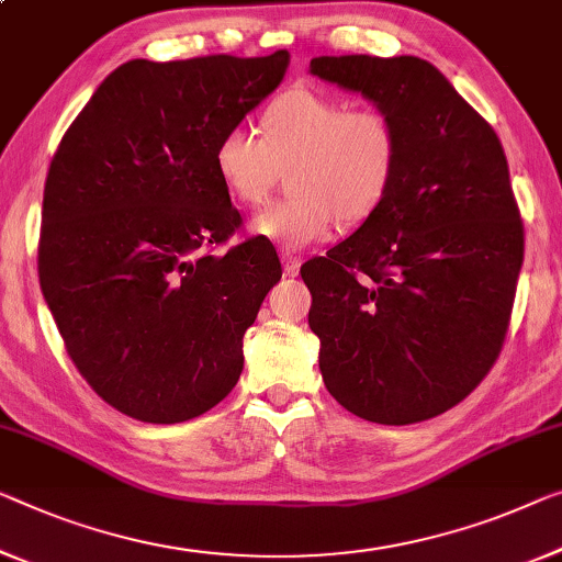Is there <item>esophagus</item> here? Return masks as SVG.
Masks as SVG:
<instances>
[{
  "instance_id": "34e87169",
  "label": "esophagus",
  "mask_w": 562,
  "mask_h": 562,
  "mask_svg": "<svg viewBox=\"0 0 562 562\" xmlns=\"http://www.w3.org/2000/svg\"><path fill=\"white\" fill-rule=\"evenodd\" d=\"M282 270L288 278H295L300 272V257L297 255H290V252H282Z\"/></svg>"
}]
</instances>
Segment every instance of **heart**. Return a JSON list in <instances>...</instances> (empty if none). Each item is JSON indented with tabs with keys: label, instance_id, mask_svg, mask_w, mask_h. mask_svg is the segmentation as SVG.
<instances>
[{
	"label": "heart",
	"instance_id": "obj_1",
	"mask_svg": "<svg viewBox=\"0 0 562 562\" xmlns=\"http://www.w3.org/2000/svg\"><path fill=\"white\" fill-rule=\"evenodd\" d=\"M265 136L232 125L216 140L214 171L232 199L259 206L290 169L288 199L252 220V232L284 249L328 237L335 222L356 224L389 196L398 169L396 121L381 108H353L310 86L267 105Z\"/></svg>",
	"mask_w": 562,
	"mask_h": 562
}]
</instances>
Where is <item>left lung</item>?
<instances>
[{
    "instance_id": "1",
    "label": "left lung",
    "mask_w": 562,
    "mask_h": 562,
    "mask_svg": "<svg viewBox=\"0 0 562 562\" xmlns=\"http://www.w3.org/2000/svg\"><path fill=\"white\" fill-rule=\"evenodd\" d=\"M310 72L396 121L389 196L300 267L325 389L350 414L404 426L467 398L505 342L525 255L497 133L422 57H315Z\"/></svg>"
}]
</instances>
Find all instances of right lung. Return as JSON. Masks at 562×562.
<instances>
[{
    "label": "right lung",
    "mask_w": 562,
    "mask_h": 562,
    "mask_svg": "<svg viewBox=\"0 0 562 562\" xmlns=\"http://www.w3.org/2000/svg\"><path fill=\"white\" fill-rule=\"evenodd\" d=\"M288 65V49L123 63L55 150L40 288L75 368L125 416L189 422L237 386L282 267L265 237L214 252L241 227L214 148Z\"/></svg>",
    "instance_id": "right-lung-1"
}]
</instances>
